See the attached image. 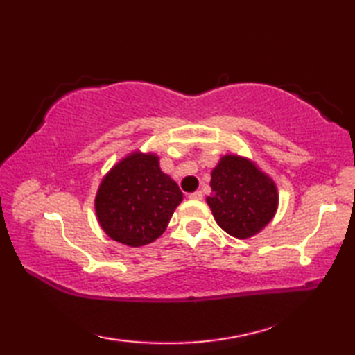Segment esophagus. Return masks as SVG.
<instances>
[{"mask_svg":"<svg viewBox=\"0 0 355 355\" xmlns=\"http://www.w3.org/2000/svg\"><path fill=\"white\" fill-rule=\"evenodd\" d=\"M187 198H189V200H195V201H200V200H202V192H201V191L192 192V193L187 195Z\"/></svg>","mask_w":355,"mask_h":355,"instance_id":"obj_1","label":"esophagus"}]
</instances>
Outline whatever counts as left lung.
<instances>
[{
  "instance_id": "8db88e82",
  "label": "left lung",
  "mask_w": 355,
  "mask_h": 355,
  "mask_svg": "<svg viewBox=\"0 0 355 355\" xmlns=\"http://www.w3.org/2000/svg\"><path fill=\"white\" fill-rule=\"evenodd\" d=\"M210 187L212 195L206 201L229 235L247 239L273 220L279 200L276 184L248 158L224 155L212 171Z\"/></svg>"
}]
</instances>
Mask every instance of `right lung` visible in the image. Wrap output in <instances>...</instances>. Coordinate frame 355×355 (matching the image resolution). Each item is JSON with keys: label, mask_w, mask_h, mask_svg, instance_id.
Here are the masks:
<instances>
[{"label": "right lung", "mask_w": 355, "mask_h": 355, "mask_svg": "<svg viewBox=\"0 0 355 355\" xmlns=\"http://www.w3.org/2000/svg\"><path fill=\"white\" fill-rule=\"evenodd\" d=\"M182 200V191L160 169L158 157L135 150L103 177L94 207L111 239L140 247L162 235Z\"/></svg>", "instance_id": "add662e5"}]
</instances>
